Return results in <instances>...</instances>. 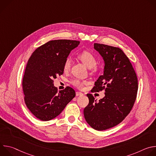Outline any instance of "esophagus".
Segmentation results:
<instances>
[{"mask_svg":"<svg viewBox=\"0 0 156 156\" xmlns=\"http://www.w3.org/2000/svg\"><path fill=\"white\" fill-rule=\"evenodd\" d=\"M81 95H83V93H81V92H79V91H77L76 92V96H81Z\"/></svg>","mask_w":156,"mask_h":156,"instance_id":"34e87169","label":"esophagus"}]
</instances>
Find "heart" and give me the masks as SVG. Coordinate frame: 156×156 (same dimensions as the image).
<instances>
[{
    "mask_svg": "<svg viewBox=\"0 0 156 156\" xmlns=\"http://www.w3.org/2000/svg\"><path fill=\"white\" fill-rule=\"evenodd\" d=\"M78 58L89 69H91V72L96 73L98 72L99 68L96 65L97 60L95 55L90 51H83L78 55ZM71 66V59L68 57L65 60L63 64V70L65 72H68L70 69ZM72 84L79 88L81 89L84 86V84L86 83L85 81H82L79 79H74L72 81Z\"/></svg>",
    "mask_w": 156,
    "mask_h": 156,
    "instance_id": "obj_1",
    "label": "heart"
}]
</instances>
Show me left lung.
<instances>
[{
	"label": "left lung",
	"mask_w": 156,
	"mask_h": 156,
	"mask_svg": "<svg viewBox=\"0 0 156 156\" xmlns=\"http://www.w3.org/2000/svg\"><path fill=\"white\" fill-rule=\"evenodd\" d=\"M94 48L103 57L105 66L92 93L104 90L105 96L97 102L92 94H87L89 104L83 112L89 125L102 131L117 125L129 114L136 99L138 83L136 72L122 49L98 43Z\"/></svg>",
	"instance_id": "8db88e82"
}]
</instances>
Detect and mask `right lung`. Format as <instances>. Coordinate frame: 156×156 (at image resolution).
Listing matches in <instances>:
<instances>
[{
    "label": "right lung",
    "instance_id": "obj_1",
    "mask_svg": "<svg viewBox=\"0 0 156 156\" xmlns=\"http://www.w3.org/2000/svg\"><path fill=\"white\" fill-rule=\"evenodd\" d=\"M80 41L67 39L50 41L37 48L30 57L22 86L24 100L30 112L42 121L58 116L75 96L70 86L57 92L54 79L63 73V64Z\"/></svg>",
    "mask_w": 156,
    "mask_h": 156
}]
</instances>
